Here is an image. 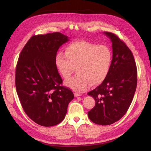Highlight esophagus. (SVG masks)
<instances>
[{"instance_id": "esophagus-1", "label": "esophagus", "mask_w": 151, "mask_h": 151, "mask_svg": "<svg viewBox=\"0 0 151 151\" xmlns=\"http://www.w3.org/2000/svg\"><path fill=\"white\" fill-rule=\"evenodd\" d=\"M74 96H75V97H78V96H80L81 94L79 93H74Z\"/></svg>"}]
</instances>
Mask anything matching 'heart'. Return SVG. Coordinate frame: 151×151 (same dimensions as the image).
Listing matches in <instances>:
<instances>
[{"label": "heart", "mask_w": 151, "mask_h": 151, "mask_svg": "<svg viewBox=\"0 0 151 151\" xmlns=\"http://www.w3.org/2000/svg\"><path fill=\"white\" fill-rule=\"evenodd\" d=\"M112 63V53L106 45L85 41L68 45L65 53H58L55 57L58 70L65 79L76 70L78 74L65 81V84L76 92H83L93 85L101 84L106 79Z\"/></svg>", "instance_id": "1"}]
</instances>
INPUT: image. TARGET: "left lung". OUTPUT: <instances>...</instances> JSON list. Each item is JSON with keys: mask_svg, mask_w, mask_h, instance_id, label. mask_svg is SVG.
<instances>
[{"mask_svg": "<svg viewBox=\"0 0 151 151\" xmlns=\"http://www.w3.org/2000/svg\"><path fill=\"white\" fill-rule=\"evenodd\" d=\"M111 40L113 58L106 79L88 95L96 104L88 111L96 124L108 125L119 120L129 108L137 83V70L131 50L116 35L104 32Z\"/></svg>", "mask_w": 151, "mask_h": 151, "instance_id": "left-lung-1", "label": "left lung"}]
</instances>
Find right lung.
I'll return each mask as SVG.
<instances>
[{"label": "right lung", "instance_id": "1", "mask_svg": "<svg viewBox=\"0 0 151 151\" xmlns=\"http://www.w3.org/2000/svg\"><path fill=\"white\" fill-rule=\"evenodd\" d=\"M68 37L59 32L33 36L19 55L16 88L24 112L37 124L51 127L64 119L72 91L62 86L55 65L57 52Z\"/></svg>", "mask_w": 151, "mask_h": 151}]
</instances>
